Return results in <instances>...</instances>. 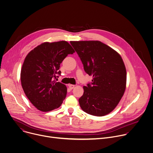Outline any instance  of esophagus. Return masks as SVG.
I'll list each match as a JSON object with an SVG mask.
<instances>
[{"instance_id":"1","label":"esophagus","mask_w":153,"mask_h":153,"mask_svg":"<svg viewBox=\"0 0 153 153\" xmlns=\"http://www.w3.org/2000/svg\"><path fill=\"white\" fill-rule=\"evenodd\" d=\"M68 86H69V88L70 89H73L74 88V85H71V84H68Z\"/></svg>"}]
</instances>
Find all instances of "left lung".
<instances>
[{"label": "left lung", "mask_w": 153, "mask_h": 153, "mask_svg": "<svg viewBox=\"0 0 153 153\" xmlns=\"http://www.w3.org/2000/svg\"><path fill=\"white\" fill-rule=\"evenodd\" d=\"M83 65L85 71L92 76V82L83 86L79 99L81 109L97 117L111 112L118 105L126 86L124 63L115 50L99 41H71Z\"/></svg>", "instance_id": "obj_1"}]
</instances>
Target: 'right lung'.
<instances>
[{"label":"right lung","mask_w":153,"mask_h":153,"mask_svg":"<svg viewBox=\"0 0 153 153\" xmlns=\"http://www.w3.org/2000/svg\"><path fill=\"white\" fill-rule=\"evenodd\" d=\"M74 50L65 41L45 42L36 47L26 56L20 74L23 91L38 110L48 112L58 108L65 98L66 86L57 82L61 71L60 64Z\"/></svg>","instance_id":"right-lung-1"}]
</instances>
